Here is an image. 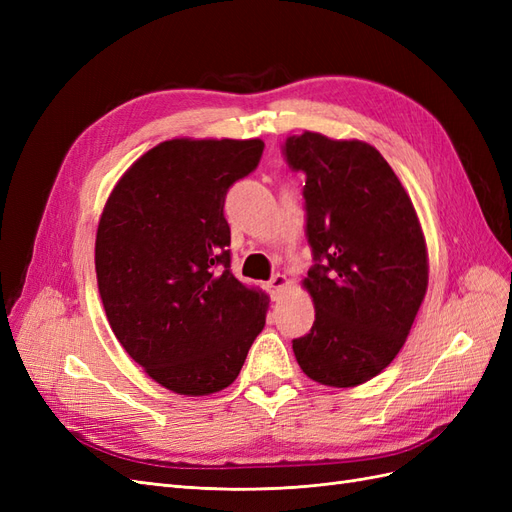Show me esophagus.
Wrapping results in <instances>:
<instances>
[{
    "label": "esophagus",
    "mask_w": 512,
    "mask_h": 512,
    "mask_svg": "<svg viewBox=\"0 0 512 512\" xmlns=\"http://www.w3.org/2000/svg\"><path fill=\"white\" fill-rule=\"evenodd\" d=\"M286 286H288V277H286V275H282V273L273 275V277H271V282H269V292H271V297H273V299L280 297V294L286 290Z\"/></svg>",
    "instance_id": "1"
}]
</instances>
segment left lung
Wrapping results in <instances>:
<instances>
[{"instance_id":"obj_1","label":"left lung","mask_w":512,"mask_h":512,"mask_svg":"<svg viewBox=\"0 0 512 512\" xmlns=\"http://www.w3.org/2000/svg\"><path fill=\"white\" fill-rule=\"evenodd\" d=\"M284 153L305 173L316 260L301 282L316 320L292 350L307 378L352 389L391 365L421 309L429 284L421 220L395 170L365 141L303 130Z\"/></svg>"}]
</instances>
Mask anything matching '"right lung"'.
<instances>
[{"instance_id":"1","label":"right lung","mask_w":512,"mask_h":512,"mask_svg":"<svg viewBox=\"0 0 512 512\" xmlns=\"http://www.w3.org/2000/svg\"><path fill=\"white\" fill-rule=\"evenodd\" d=\"M260 138H170L108 194L96 277L115 337L145 374L203 397L237 380L265 329L269 294L230 271L224 198L256 168Z\"/></svg>"}]
</instances>
